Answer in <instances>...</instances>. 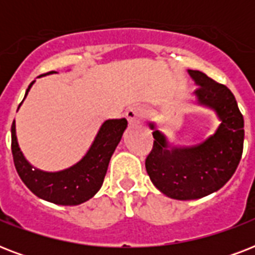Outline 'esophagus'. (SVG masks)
<instances>
[{
	"instance_id": "1",
	"label": "esophagus",
	"mask_w": 255,
	"mask_h": 255,
	"mask_svg": "<svg viewBox=\"0 0 255 255\" xmlns=\"http://www.w3.org/2000/svg\"><path fill=\"white\" fill-rule=\"evenodd\" d=\"M126 116H127L128 122L129 124H136V123H140V120H141V116H143V110L139 107V106H132L127 110L126 112Z\"/></svg>"
}]
</instances>
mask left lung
Masks as SVG:
<instances>
[{"instance_id": "8db88e82", "label": "left lung", "mask_w": 255, "mask_h": 255, "mask_svg": "<svg viewBox=\"0 0 255 255\" xmlns=\"http://www.w3.org/2000/svg\"><path fill=\"white\" fill-rule=\"evenodd\" d=\"M188 73L198 86L194 91L198 103L214 110L221 124L204 143L170 148L165 136L149 123L155 141L145 169L153 185L174 200H196L221 189L237 169L244 151V116L232 91L201 71Z\"/></svg>"}]
</instances>
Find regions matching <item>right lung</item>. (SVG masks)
<instances>
[{
  "label": "right lung",
  "instance_id": "add662e5",
  "mask_svg": "<svg viewBox=\"0 0 255 255\" xmlns=\"http://www.w3.org/2000/svg\"><path fill=\"white\" fill-rule=\"evenodd\" d=\"M50 71L47 74H53ZM26 90L25 98L33 86ZM23 98V99H25ZM21 106V104H19ZM18 106V108H19ZM128 122L126 119L106 120L83 159L59 172H43L34 168L18 147L15 123L11 124V153L15 169L25 185L42 200L57 205H79L94 197L103 184L111 156L118 147Z\"/></svg>",
  "mask_w": 255,
  "mask_h": 255
}]
</instances>
